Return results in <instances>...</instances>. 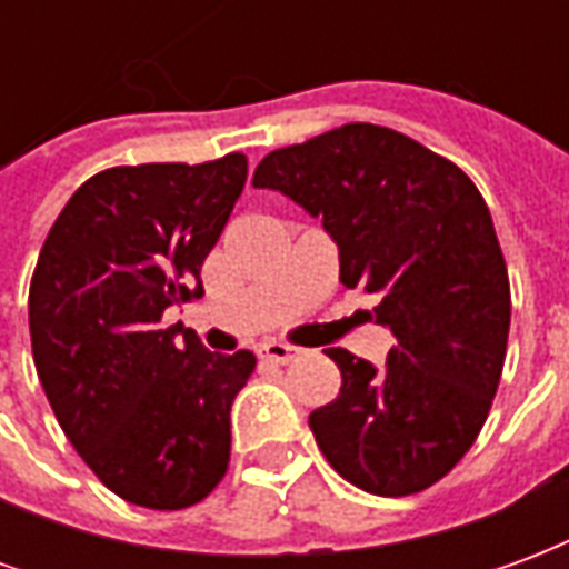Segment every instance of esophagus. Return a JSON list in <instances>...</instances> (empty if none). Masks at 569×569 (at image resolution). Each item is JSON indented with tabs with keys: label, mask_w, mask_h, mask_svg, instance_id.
<instances>
[{
	"label": "esophagus",
	"mask_w": 569,
	"mask_h": 569,
	"mask_svg": "<svg viewBox=\"0 0 569 569\" xmlns=\"http://www.w3.org/2000/svg\"><path fill=\"white\" fill-rule=\"evenodd\" d=\"M259 357L271 359V362H292L296 357H301V350L292 345H283V341H264L259 347Z\"/></svg>",
	"instance_id": "obj_1"
}]
</instances>
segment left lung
I'll list each match as a JSON object with an SVG mask.
<instances>
[{
	"label": "left lung",
	"instance_id": "left-lung-1",
	"mask_svg": "<svg viewBox=\"0 0 569 569\" xmlns=\"http://www.w3.org/2000/svg\"><path fill=\"white\" fill-rule=\"evenodd\" d=\"M256 188L320 219L341 283L381 298L396 345L381 369L341 347V393L310 411L322 457L350 485L408 497L436 485L488 420L509 341V273L472 179L406 133L345 124L271 151Z\"/></svg>",
	"mask_w": 569,
	"mask_h": 569
}]
</instances>
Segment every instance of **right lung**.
Masks as SVG:
<instances>
[{
    "mask_svg": "<svg viewBox=\"0 0 569 569\" xmlns=\"http://www.w3.org/2000/svg\"><path fill=\"white\" fill-rule=\"evenodd\" d=\"M247 158L91 176L48 231L30 283L36 371L72 448L121 500L186 509L222 481L249 350L210 353L163 310L203 296Z\"/></svg>",
    "mask_w": 569,
    "mask_h": 569,
    "instance_id": "right-lung-1",
    "label": "right lung"
}]
</instances>
